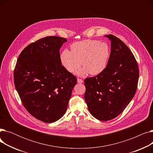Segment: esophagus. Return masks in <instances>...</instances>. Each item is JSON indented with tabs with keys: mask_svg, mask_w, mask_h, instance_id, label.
Returning <instances> with one entry per match:
<instances>
[{
	"mask_svg": "<svg viewBox=\"0 0 153 153\" xmlns=\"http://www.w3.org/2000/svg\"><path fill=\"white\" fill-rule=\"evenodd\" d=\"M77 83H79V84H82V83H83V81L82 79H77Z\"/></svg>",
	"mask_w": 153,
	"mask_h": 153,
	"instance_id": "34e87169",
	"label": "esophagus"
}]
</instances>
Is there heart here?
I'll return each mask as SVG.
<instances>
[{
	"label": "heart",
	"instance_id": "heart-1",
	"mask_svg": "<svg viewBox=\"0 0 153 153\" xmlns=\"http://www.w3.org/2000/svg\"><path fill=\"white\" fill-rule=\"evenodd\" d=\"M71 51L64 50L60 55L63 67L71 74H74L81 67L78 75L88 74L98 75L105 70L111 55L110 47L105 42L99 40L86 39L74 43L71 46Z\"/></svg>",
	"mask_w": 153,
	"mask_h": 153
}]
</instances>
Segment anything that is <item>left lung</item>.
Masks as SVG:
<instances>
[{
    "instance_id": "1",
    "label": "left lung",
    "mask_w": 153,
    "mask_h": 153,
    "mask_svg": "<svg viewBox=\"0 0 153 153\" xmlns=\"http://www.w3.org/2000/svg\"><path fill=\"white\" fill-rule=\"evenodd\" d=\"M111 42V55L106 69L85 79L84 99L92 115L108 121L122 114L137 89L138 64L128 47L119 38L105 36Z\"/></svg>"
}]
</instances>
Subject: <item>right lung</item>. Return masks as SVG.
Wrapping results in <instances>:
<instances>
[{"instance_id":"add662e5","label":"right lung","mask_w":153,"mask_h":153,"mask_svg":"<svg viewBox=\"0 0 153 153\" xmlns=\"http://www.w3.org/2000/svg\"><path fill=\"white\" fill-rule=\"evenodd\" d=\"M67 42L46 36L27 46L20 54L14 70V84L23 106L45 123L66 113L77 79L62 66L59 50Z\"/></svg>"}]
</instances>
